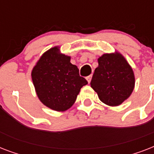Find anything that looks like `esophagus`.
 <instances>
[{
  "label": "esophagus",
  "mask_w": 154,
  "mask_h": 154,
  "mask_svg": "<svg viewBox=\"0 0 154 154\" xmlns=\"http://www.w3.org/2000/svg\"><path fill=\"white\" fill-rule=\"evenodd\" d=\"M91 79H92V75H89V76H88V77H86V80L88 81V82H89V83H90V82H91Z\"/></svg>",
  "instance_id": "34e87169"
}]
</instances>
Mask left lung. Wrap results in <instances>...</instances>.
<instances>
[{"label": "left lung", "mask_w": 154, "mask_h": 154, "mask_svg": "<svg viewBox=\"0 0 154 154\" xmlns=\"http://www.w3.org/2000/svg\"><path fill=\"white\" fill-rule=\"evenodd\" d=\"M90 85L103 103L117 106L134 91L135 77L131 66L121 53H105L98 58V66Z\"/></svg>", "instance_id": "left-lung-1"}]
</instances>
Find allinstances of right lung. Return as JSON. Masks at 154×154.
I'll use <instances>...</instances> for the list:
<instances>
[{
	"instance_id": "1",
	"label": "right lung",
	"mask_w": 154,
	"mask_h": 154,
	"mask_svg": "<svg viewBox=\"0 0 154 154\" xmlns=\"http://www.w3.org/2000/svg\"><path fill=\"white\" fill-rule=\"evenodd\" d=\"M32 80L40 101L55 111H65L74 104L82 87L88 84L70 57L55 46L43 53L32 70Z\"/></svg>"
}]
</instances>
